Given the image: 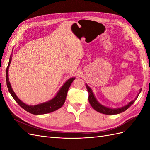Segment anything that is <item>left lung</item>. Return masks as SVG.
Returning a JSON list of instances; mask_svg holds the SVG:
<instances>
[{"instance_id":"obj_1","label":"left lung","mask_w":150,"mask_h":150,"mask_svg":"<svg viewBox=\"0 0 150 150\" xmlns=\"http://www.w3.org/2000/svg\"><path fill=\"white\" fill-rule=\"evenodd\" d=\"M86 88L88 90V92L89 93V97H88V100L90 103L91 104V106H92V108H93L95 110H96L97 111L103 114H106V115H116V114H119L123 112V111H126L127 109L132 106V105L134 103L135 100L137 98L139 93L138 94L137 97L135 99V100H132L128 104L126 105L125 106H123L122 108H110L103 106L101 104H100L98 102L96 98H95L94 94L92 91L91 89L88 86L87 84H86ZM141 90L140 91L139 93H141Z\"/></svg>"}]
</instances>
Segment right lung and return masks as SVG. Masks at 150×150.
Returning <instances> with one entry per match:
<instances>
[{
  "label": "right lung",
  "instance_id": "obj_1",
  "mask_svg": "<svg viewBox=\"0 0 150 150\" xmlns=\"http://www.w3.org/2000/svg\"><path fill=\"white\" fill-rule=\"evenodd\" d=\"M11 56H12V54L10 56V58H9V64L8 65L7 69H6V84H7V86H8L9 93H10L13 98L17 102L19 106H20L22 108H23V109L26 110V111H28V112H29L31 114H34V115H42V114L49 113L59 109L60 108H61L63 106V104L66 100V95H67V93H68V89L70 86H71L72 82L73 81V80H75V78L72 77V78L69 79L68 80L65 82L64 84L62 86V88L60 89V90L58 91V93H57L55 97L53 98L52 100L46 102V103L35 105V106H30V105H27L26 104L24 103L23 102H22L17 97V96L13 90H12L10 82L9 81L8 69L11 61Z\"/></svg>",
  "mask_w": 150,
  "mask_h": 150
}]
</instances>
